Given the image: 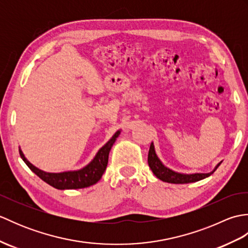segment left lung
<instances>
[{"mask_svg":"<svg viewBox=\"0 0 248 248\" xmlns=\"http://www.w3.org/2000/svg\"><path fill=\"white\" fill-rule=\"evenodd\" d=\"M220 163H218V164L215 166V168L211 172L188 173L187 175V173H180V172L173 171L163 164L155 154L154 143H151L150 148H149V154H148V164H149V167L151 168L152 172L155 175V177L159 178L160 180L164 181V182L175 183V184L191 183V182H196L199 180H202V179L211 176L212 173L217 170V167L220 165Z\"/></svg>","mask_w":248,"mask_h":248,"instance_id":"8db88e82","label":"left lung"}]
</instances>
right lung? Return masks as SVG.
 <instances>
[{
  "mask_svg": "<svg viewBox=\"0 0 248 248\" xmlns=\"http://www.w3.org/2000/svg\"><path fill=\"white\" fill-rule=\"evenodd\" d=\"M120 134V131H117L107 144L100 149L93 160L86 165L82 170H72V171H64V172H46L34 166L30 163L24 156L23 152L19 149L21 159L24 161L30 170L35 172L41 180H44L51 186L57 189H76V188H84L96 184L101 179L105 168L108 166V154L115 143L116 139Z\"/></svg>",
  "mask_w": 248,
  "mask_h": 248,
  "instance_id": "right-lung-1",
  "label": "right lung"
}]
</instances>
